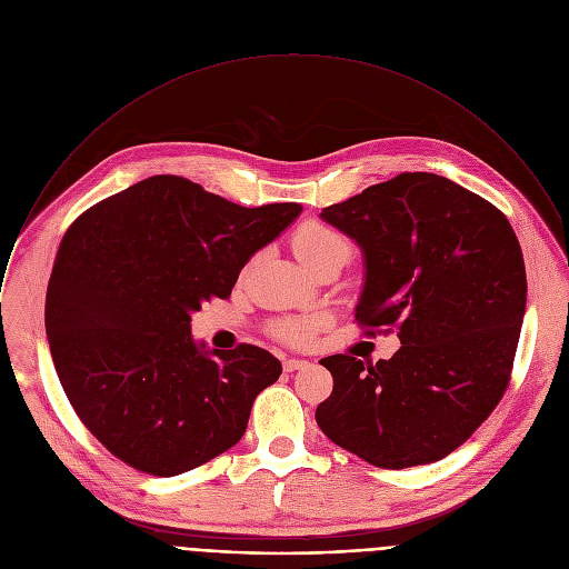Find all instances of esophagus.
<instances>
[{"label":"esophagus","mask_w":569,"mask_h":569,"mask_svg":"<svg viewBox=\"0 0 569 569\" xmlns=\"http://www.w3.org/2000/svg\"><path fill=\"white\" fill-rule=\"evenodd\" d=\"M306 367H308L306 360H295V358L283 360V369H286L288 373H292V371H297V369H306Z\"/></svg>","instance_id":"obj_1"}]
</instances>
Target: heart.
I'll use <instances>...</instances> for the list:
<instances>
[{"instance_id": "heart-1", "label": "heart", "mask_w": 569, "mask_h": 569, "mask_svg": "<svg viewBox=\"0 0 569 569\" xmlns=\"http://www.w3.org/2000/svg\"><path fill=\"white\" fill-rule=\"evenodd\" d=\"M345 236L338 233L336 229L319 224V222H308L303 227H299L292 236V252L295 257L308 268L310 263H315L317 259H321L327 252H331L338 246H345ZM315 319H290L283 321L277 327V336L286 342L292 345H301L306 342L312 331H315Z\"/></svg>"}]
</instances>
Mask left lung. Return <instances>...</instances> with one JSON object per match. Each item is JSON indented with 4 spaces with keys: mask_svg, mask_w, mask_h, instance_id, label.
<instances>
[{
    "mask_svg": "<svg viewBox=\"0 0 569 569\" xmlns=\"http://www.w3.org/2000/svg\"><path fill=\"white\" fill-rule=\"evenodd\" d=\"M319 218L362 252L356 319L398 327L400 349L367 365L319 360L333 393L315 421L380 468H410L459 448L500 402L520 340L527 274L502 211L435 173H400Z\"/></svg>",
    "mask_w": 569,
    "mask_h": 569,
    "instance_id": "left-lung-1",
    "label": "left lung"
}]
</instances>
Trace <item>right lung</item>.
<instances>
[{"label": "right lung", "instance_id": "add662e5", "mask_svg": "<svg viewBox=\"0 0 569 569\" xmlns=\"http://www.w3.org/2000/svg\"><path fill=\"white\" fill-rule=\"evenodd\" d=\"M301 211L248 209L187 178L152 176L67 229L47 288V340L76 415L112 455L173 477L242 439L281 362L254 345L196 342L191 315L229 297Z\"/></svg>", "mask_w": 569, "mask_h": 569}]
</instances>
